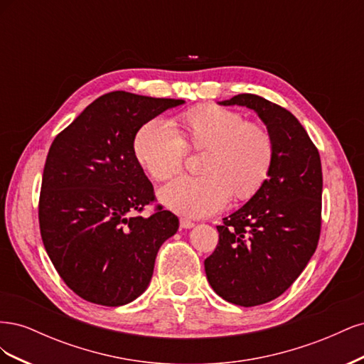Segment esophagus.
I'll return each mask as SVG.
<instances>
[{"label":"esophagus","instance_id":"34e87169","mask_svg":"<svg viewBox=\"0 0 364 364\" xmlns=\"http://www.w3.org/2000/svg\"><path fill=\"white\" fill-rule=\"evenodd\" d=\"M181 228H182V229H191V228H194V223L190 222V220L182 218V220H181Z\"/></svg>","mask_w":364,"mask_h":364}]
</instances>
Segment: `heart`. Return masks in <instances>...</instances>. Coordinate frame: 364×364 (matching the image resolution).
<instances>
[{
	"label": "heart",
	"mask_w": 364,
	"mask_h": 364,
	"mask_svg": "<svg viewBox=\"0 0 364 364\" xmlns=\"http://www.w3.org/2000/svg\"><path fill=\"white\" fill-rule=\"evenodd\" d=\"M182 138L167 121L151 119L134 138V155L153 179L165 181L182 167L185 144L206 149L200 176H181L162 186L159 202L185 217L213 215L230 196L245 200L267 181L274 146L269 130L240 112L199 106L181 115Z\"/></svg>",
	"instance_id": "heart-1"
}]
</instances>
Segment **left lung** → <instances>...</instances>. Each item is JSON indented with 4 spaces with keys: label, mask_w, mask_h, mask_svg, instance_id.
<instances>
[{
    "label": "left lung",
    "mask_w": 364,
    "mask_h": 364,
    "mask_svg": "<svg viewBox=\"0 0 364 364\" xmlns=\"http://www.w3.org/2000/svg\"><path fill=\"white\" fill-rule=\"evenodd\" d=\"M218 105L252 109L274 146L267 181L217 226L218 245L205 259L208 282L220 297L255 306L281 296L313 257L321 235L322 164L306 130L287 109L253 94Z\"/></svg>",
    "instance_id": "8db88e82"
}]
</instances>
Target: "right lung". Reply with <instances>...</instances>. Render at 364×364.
I'll return each mask as SVG.
<instances>
[{
	"label": "right lung",
	"instance_id": "add662e5",
	"mask_svg": "<svg viewBox=\"0 0 364 364\" xmlns=\"http://www.w3.org/2000/svg\"><path fill=\"white\" fill-rule=\"evenodd\" d=\"M183 100L124 91L98 97L54 138L39 199L43 246L65 284L85 301L119 306L149 287L159 247L179 218L159 208L134 155L139 127Z\"/></svg>",
	"mask_w": 364,
	"mask_h": 364
}]
</instances>
